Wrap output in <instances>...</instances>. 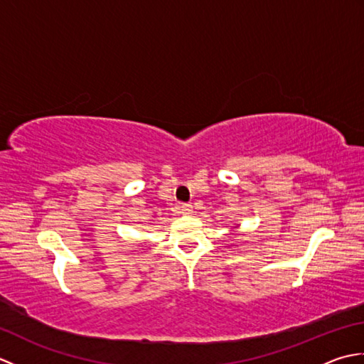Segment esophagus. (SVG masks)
<instances>
[{
  "label": "esophagus",
  "instance_id": "obj_1",
  "mask_svg": "<svg viewBox=\"0 0 364 364\" xmlns=\"http://www.w3.org/2000/svg\"><path fill=\"white\" fill-rule=\"evenodd\" d=\"M181 211H183V214H186V215H189V214H192V205H189V203H184L183 206H181Z\"/></svg>",
  "mask_w": 364,
  "mask_h": 364
}]
</instances>
